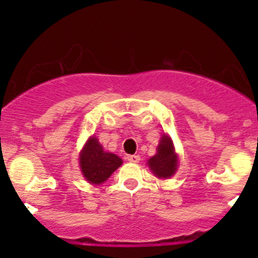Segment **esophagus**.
Segmentation results:
<instances>
[{
	"label": "esophagus",
	"instance_id": "esophagus-1",
	"mask_svg": "<svg viewBox=\"0 0 258 258\" xmlns=\"http://www.w3.org/2000/svg\"><path fill=\"white\" fill-rule=\"evenodd\" d=\"M140 160H141V157H140L139 155H128V156H127V161H128V162L137 163V162H140Z\"/></svg>",
	"mask_w": 258,
	"mask_h": 258
}]
</instances>
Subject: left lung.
Returning a JSON list of instances; mask_svg holds the SVG:
<instances>
[{"label":"left lung","mask_w":258,"mask_h":258,"mask_svg":"<svg viewBox=\"0 0 258 258\" xmlns=\"http://www.w3.org/2000/svg\"><path fill=\"white\" fill-rule=\"evenodd\" d=\"M147 165L158 178L166 179L175 175L177 171L178 157L175 152L172 140L167 135H162L157 146V153L148 160Z\"/></svg>","instance_id":"8db88e82"}]
</instances>
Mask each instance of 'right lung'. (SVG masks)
<instances>
[{"label": "right lung", "instance_id": "1", "mask_svg": "<svg viewBox=\"0 0 258 258\" xmlns=\"http://www.w3.org/2000/svg\"><path fill=\"white\" fill-rule=\"evenodd\" d=\"M122 165L117 155L103 151L95 136L90 137L80 152V167L83 177L92 184H101Z\"/></svg>", "mask_w": 258, "mask_h": 258}]
</instances>
